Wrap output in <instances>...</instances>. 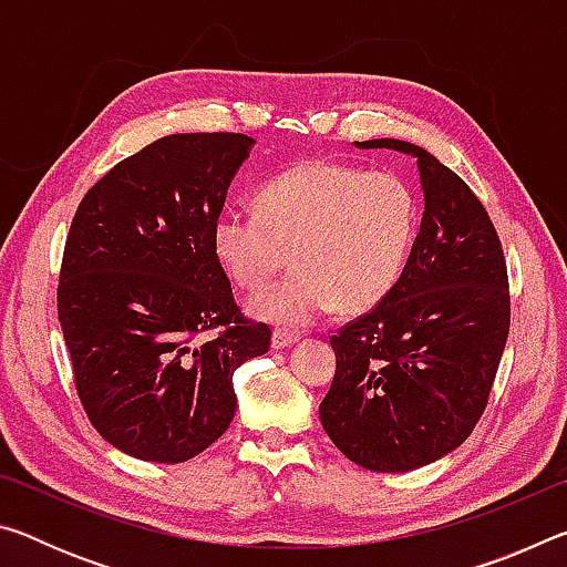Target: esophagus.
<instances>
[{
  "label": "esophagus",
  "instance_id": "34e87169",
  "mask_svg": "<svg viewBox=\"0 0 567 567\" xmlns=\"http://www.w3.org/2000/svg\"><path fill=\"white\" fill-rule=\"evenodd\" d=\"M297 340H300V334H295V332H287V330H275L272 332V348L275 350L290 348V344H295Z\"/></svg>",
  "mask_w": 567,
  "mask_h": 567
}]
</instances>
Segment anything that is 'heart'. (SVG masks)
I'll use <instances>...</instances> for the list:
<instances>
[{
	"label": "heart",
	"instance_id": "obj_1",
	"mask_svg": "<svg viewBox=\"0 0 567 567\" xmlns=\"http://www.w3.org/2000/svg\"><path fill=\"white\" fill-rule=\"evenodd\" d=\"M417 215L415 192L395 172L305 159L265 182L257 213L223 209L213 247L245 290H260L292 255L297 272L255 295L249 310L260 320L302 328L334 305L354 315L385 300L405 270Z\"/></svg>",
	"mask_w": 567,
	"mask_h": 567
}]
</instances>
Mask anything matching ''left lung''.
I'll return each mask as SVG.
<instances>
[{
    "label": "left lung",
    "mask_w": 567,
    "mask_h": 567,
    "mask_svg": "<svg viewBox=\"0 0 567 567\" xmlns=\"http://www.w3.org/2000/svg\"><path fill=\"white\" fill-rule=\"evenodd\" d=\"M417 157L425 213L400 280L342 324L320 402L324 433L372 473H408L463 445L483 417L511 332L501 237L483 203L430 152L402 140L354 142Z\"/></svg>",
    "instance_id": "left-lung-1"
}]
</instances>
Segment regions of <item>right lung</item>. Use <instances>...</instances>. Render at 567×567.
<instances>
[{
	"mask_svg": "<svg viewBox=\"0 0 567 567\" xmlns=\"http://www.w3.org/2000/svg\"><path fill=\"white\" fill-rule=\"evenodd\" d=\"M252 142L169 134L114 165L74 213L56 285L74 388L94 430L137 460L185 463L223 437L235 370L270 350V324L245 318L213 247Z\"/></svg>",
	"mask_w": 567,
	"mask_h": 567,
	"instance_id": "add662e5",
	"label": "right lung"
}]
</instances>
